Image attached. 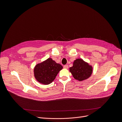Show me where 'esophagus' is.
<instances>
[{"label": "esophagus", "mask_w": 122, "mask_h": 122, "mask_svg": "<svg viewBox=\"0 0 122 122\" xmlns=\"http://www.w3.org/2000/svg\"><path fill=\"white\" fill-rule=\"evenodd\" d=\"M63 68L65 69H68V65H65L63 66Z\"/></svg>", "instance_id": "esophagus-1"}]
</instances>
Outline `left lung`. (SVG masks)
<instances>
[{"mask_svg":"<svg viewBox=\"0 0 122 122\" xmlns=\"http://www.w3.org/2000/svg\"><path fill=\"white\" fill-rule=\"evenodd\" d=\"M69 70L76 79L82 81L91 76L92 69L88 63L82 59H78L74 61L73 66L70 67Z\"/></svg>","mask_w":122,"mask_h":122,"instance_id":"obj_1","label":"left lung"}]
</instances>
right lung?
I'll return each mask as SVG.
<instances>
[{"label": "right lung", "instance_id": "right-lung-1", "mask_svg": "<svg viewBox=\"0 0 122 122\" xmlns=\"http://www.w3.org/2000/svg\"><path fill=\"white\" fill-rule=\"evenodd\" d=\"M62 69V65L49 58L36 65L34 69V76L38 82L47 85L55 79L59 71Z\"/></svg>", "mask_w": 122, "mask_h": 122}]
</instances>
